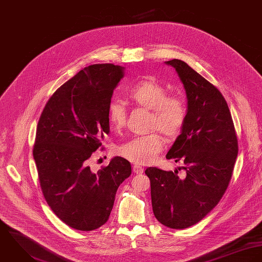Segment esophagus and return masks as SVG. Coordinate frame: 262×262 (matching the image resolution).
Here are the masks:
<instances>
[{
	"label": "esophagus",
	"mask_w": 262,
	"mask_h": 262,
	"mask_svg": "<svg viewBox=\"0 0 262 262\" xmlns=\"http://www.w3.org/2000/svg\"><path fill=\"white\" fill-rule=\"evenodd\" d=\"M133 171H134V173H136V174H143V173H144V168L141 167V166H139V165H135V166L133 167Z\"/></svg>",
	"instance_id": "esophagus-1"
}]
</instances>
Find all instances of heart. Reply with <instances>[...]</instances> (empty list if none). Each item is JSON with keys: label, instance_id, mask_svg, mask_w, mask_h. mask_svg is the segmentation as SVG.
<instances>
[{"label": "heart", "instance_id": "heart-1", "mask_svg": "<svg viewBox=\"0 0 262 262\" xmlns=\"http://www.w3.org/2000/svg\"><path fill=\"white\" fill-rule=\"evenodd\" d=\"M128 98L136 104L150 111L149 129H158L168 138L182 130L187 118V105L180 94H168L164 84L154 78L142 79L127 89ZM112 124L121 128L126 122L124 103L115 99L108 105ZM164 140L158 133L138 136L117 147V154L137 165L152 163L163 150Z\"/></svg>", "mask_w": 262, "mask_h": 262}]
</instances>
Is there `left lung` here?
<instances>
[{
  "instance_id": "8db88e82",
  "label": "left lung",
  "mask_w": 262,
  "mask_h": 262,
  "mask_svg": "<svg viewBox=\"0 0 262 262\" xmlns=\"http://www.w3.org/2000/svg\"><path fill=\"white\" fill-rule=\"evenodd\" d=\"M173 66L188 98L187 118L181 135L166 158L184 166L167 172L145 170L150 182L152 211L157 220L173 229L195 225L223 197L232 177L238 140L228 104L218 88L186 62L173 59Z\"/></svg>"
}]
</instances>
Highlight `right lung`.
<instances>
[{
  "label": "right lung",
  "instance_id": "obj_1",
  "mask_svg": "<svg viewBox=\"0 0 262 262\" xmlns=\"http://www.w3.org/2000/svg\"><path fill=\"white\" fill-rule=\"evenodd\" d=\"M123 68L111 63L80 70L53 93L39 118L33 157L44 198L61 221L91 231L113 210L130 163L114 158L93 172L89 159L110 133L108 105Z\"/></svg>",
  "mask_w": 262,
  "mask_h": 262
}]
</instances>
